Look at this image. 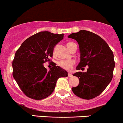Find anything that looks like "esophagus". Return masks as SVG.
I'll return each mask as SVG.
<instances>
[{"instance_id": "1", "label": "esophagus", "mask_w": 123, "mask_h": 123, "mask_svg": "<svg viewBox=\"0 0 123 123\" xmlns=\"http://www.w3.org/2000/svg\"><path fill=\"white\" fill-rule=\"evenodd\" d=\"M72 76H73V75H72V74H71V73L69 72V74H68V76H69V77H72Z\"/></svg>"}]
</instances>
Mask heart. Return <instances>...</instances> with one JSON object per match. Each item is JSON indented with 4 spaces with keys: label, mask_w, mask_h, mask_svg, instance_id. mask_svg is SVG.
Instances as JSON below:
<instances>
[{
    "label": "heart",
    "mask_w": 123,
    "mask_h": 123,
    "mask_svg": "<svg viewBox=\"0 0 123 123\" xmlns=\"http://www.w3.org/2000/svg\"><path fill=\"white\" fill-rule=\"evenodd\" d=\"M72 43V42H69L68 43V45ZM59 65L63 69L65 70H69L72 68L73 66L75 64V61L74 60H62V61L59 62Z\"/></svg>",
    "instance_id": "heart-1"
}]
</instances>
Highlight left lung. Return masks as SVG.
I'll return each instance as SVG.
<instances>
[{
	"label": "left lung",
	"instance_id": "left-lung-1",
	"mask_svg": "<svg viewBox=\"0 0 123 123\" xmlns=\"http://www.w3.org/2000/svg\"><path fill=\"white\" fill-rule=\"evenodd\" d=\"M68 37L76 40L79 44L80 62L76 69L88 66L86 72H77L73 75L78 78L80 84L72 90L80 98L93 99L102 93L112 79L114 54L101 37L91 31L80 30Z\"/></svg>",
	"mask_w": 123,
	"mask_h": 123
}]
</instances>
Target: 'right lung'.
Masks as SVG:
<instances>
[{
  "label": "right lung",
  "mask_w": 123,
  "mask_h": 123,
  "mask_svg": "<svg viewBox=\"0 0 123 123\" xmlns=\"http://www.w3.org/2000/svg\"><path fill=\"white\" fill-rule=\"evenodd\" d=\"M63 37V33L41 31L25 40L15 53L13 77L28 98L35 100L47 98L54 92L58 79L68 76V72L55 63L49 71L43 64L50 61L54 47Z\"/></svg>",
  "instance_id": "right-lung-1"
}]
</instances>
